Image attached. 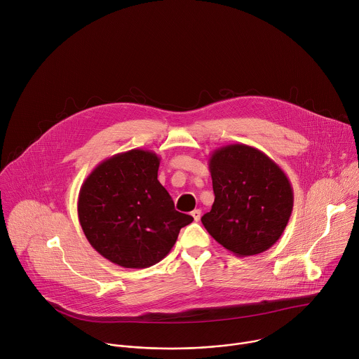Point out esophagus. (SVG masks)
<instances>
[{"mask_svg":"<svg viewBox=\"0 0 359 359\" xmlns=\"http://www.w3.org/2000/svg\"><path fill=\"white\" fill-rule=\"evenodd\" d=\"M191 216H193L194 222H198V220H200V217H201V210H198V209L193 210V212H191Z\"/></svg>","mask_w":359,"mask_h":359,"instance_id":"obj_1","label":"esophagus"}]
</instances>
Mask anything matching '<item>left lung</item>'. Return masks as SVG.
I'll return each mask as SVG.
<instances>
[{
	"instance_id": "obj_1",
	"label": "left lung",
	"mask_w": 359,
	"mask_h": 359,
	"mask_svg": "<svg viewBox=\"0 0 359 359\" xmlns=\"http://www.w3.org/2000/svg\"><path fill=\"white\" fill-rule=\"evenodd\" d=\"M215 203L201 217L209 234L238 257L260 254L288 224L294 193L281 168L243 143L216 149L209 159Z\"/></svg>"
}]
</instances>
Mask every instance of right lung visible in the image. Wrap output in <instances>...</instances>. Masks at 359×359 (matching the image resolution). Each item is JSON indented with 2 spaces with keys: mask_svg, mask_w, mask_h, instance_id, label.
Returning a JSON list of instances; mask_svg holds the SVG:
<instances>
[{
  "mask_svg": "<svg viewBox=\"0 0 359 359\" xmlns=\"http://www.w3.org/2000/svg\"><path fill=\"white\" fill-rule=\"evenodd\" d=\"M161 159L132 149L99 163L85 179L78 217L90 245L114 264L146 269L163 260L193 217L175 210L158 180Z\"/></svg>",
  "mask_w": 359,
  "mask_h": 359,
  "instance_id": "1",
  "label": "right lung"
}]
</instances>
